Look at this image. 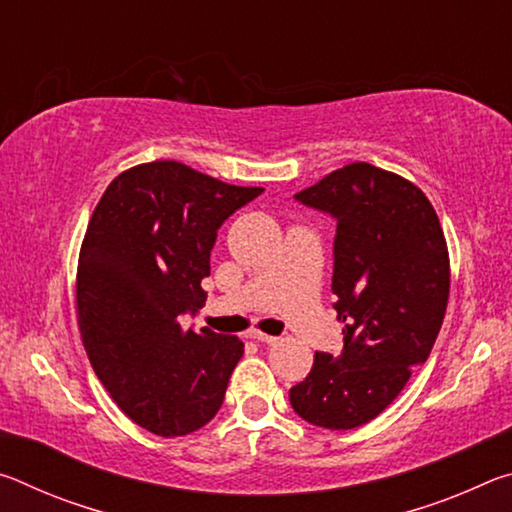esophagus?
I'll list each match as a JSON object with an SVG mask.
<instances>
[{
	"label": "esophagus",
	"instance_id": "obj_1",
	"mask_svg": "<svg viewBox=\"0 0 512 512\" xmlns=\"http://www.w3.org/2000/svg\"><path fill=\"white\" fill-rule=\"evenodd\" d=\"M248 336L250 339H255V341H262V343H277V336H271V334H264V332H259V329H250L248 332Z\"/></svg>",
	"mask_w": 512,
	"mask_h": 512
}]
</instances>
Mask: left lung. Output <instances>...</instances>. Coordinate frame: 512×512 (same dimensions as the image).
Here are the masks:
<instances>
[{"label":"left lung","instance_id":"1","mask_svg":"<svg viewBox=\"0 0 512 512\" xmlns=\"http://www.w3.org/2000/svg\"><path fill=\"white\" fill-rule=\"evenodd\" d=\"M336 219L334 309L343 354L316 352L289 391L293 411L323 429L370 422L429 359L449 298V253L438 214L418 185L352 162L296 194Z\"/></svg>","mask_w":512,"mask_h":512}]
</instances>
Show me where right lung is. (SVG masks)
Here are the masks:
<instances>
[{
  "label": "right lung",
  "mask_w": 512,
  "mask_h": 512,
  "mask_svg": "<svg viewBox=\"0 0 512 512\" xmlns=\"http://www.w3.org/2000/svg\"><path fill=\"white\" fill-rule=\"evenodd\" d=\"M262 192L155 160L121 171L94 207L76 268L81 339L112 400L155 436H187L221 409L244 343L180 316L207 298L216 230Z\"/></svg>",
  "instance_id": "add662e5"
}]
</instances>
